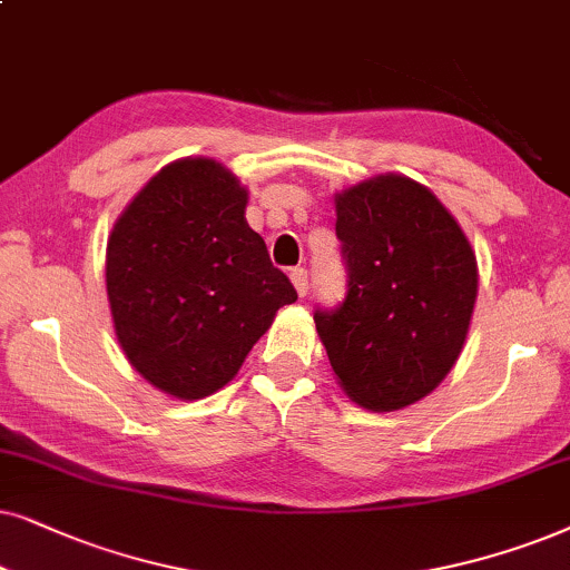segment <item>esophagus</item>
Segmentation results:
<instances>
[{
  "mask_svg": "<svg viewBox=\"0 0 570 570\" xmlns=\"http://www.w3.org/2000/svg\"><path fill=\"white\" fill-rule=\"evenodd\" d=\"M289 278H292L294 289H297L299 297H305V294H307V271L305 268H294L289 273Z\"/></svg>",
  "mask_w": 570,
  "mask_h": 570,
  "instance_id": "obj_1",
  "label": "esophagus"
}]
</instances>
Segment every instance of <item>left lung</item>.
<instances>
[{"mask_svg":"<svg viewBox=\"0 0 570 570\" xmlns=\"http://www.w3.org/2000/svg\"><path fill=\"white\" fill-rule=\"evenodd\" d=\"M348 289L315 328L338 385L370 412L432 393L464 348L476 257L449 208L420 181L381 174L336 195Z\"/></svg>","mask_w":570,"mask_h":570,"instance_id":"1","label":"left lung"}]
</instances>
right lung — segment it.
<instances>
[{
    "instance_id": "obj_1",
    "label": "right lung",
    "mask_w": 570,
    "mask_h": 570,
    "mask_svg": "<svg viewBox=\"0 0 570 570\" xmlns=\"http://www.w3.org/2000/svg\"><path fill=\"white\" fill-rule=\"evenodd\" d=\"M247 189L214 158L164 166L114 224L106 294L127 360L174 399H206L239 373L278 307L297 302L249 229Z\"/></svg>"
}]
</instances>
